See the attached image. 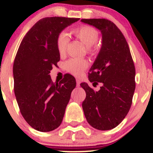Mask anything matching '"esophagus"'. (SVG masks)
<instances>
[{
	"label": "esophagus",
	"instance_id": "1",
	"mask_svg": "<svg viewBox=\"0 0 153 153\" xmlns=\"http://www.w3.org/2000/svg\"><path fill=\"white\" fill-rule=\"evenodd\" d=\"M80 84H81V81H80L79 79H76V86H80Z\"/></svg>",
	"mask_w": 153,
	"mask_h": 153
}]
</instances>
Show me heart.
Masks as SVG:
<instances>
[{
  "mask_svg": "<svg viewBox=\"0 0 153 153\" xmlns=\"http://www.w3.org/2000/svg\"><path fill=\"white\" fill-rule=\"evenodd\" d=\"M75 38L81 41L86 47L89 53H93L94 44L98 39V32L95 28L89 26H81L72 30ZM69 36L65 32H61L57 37L56 45L58 52L61 55H64L69 43ZM88 61L85 59L71 58L65 63V68L67 72L75 76H79L88 67Z\"/></svg>",
  "mask_w": 153,
  "mask_h": 153,
  "instance_id": "1",
  "label": "heart"
}]
</instances>
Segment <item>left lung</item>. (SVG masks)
I'll use <instances>...</instances> for the list:
<instances>
[{
  "label": "left lung",
  "mask_w": 153,
  "mask_h": 153,
  "mask_svg": "<svg viewBox=\"0 0 153 153\" xmlns=\"http://www.w3.org/2000/svg\"><path fill=\"white\" fill-rule=\"evenodd\" d=\"M81 22L99 29L102 35L100 52L89 69L88 78L95 91L86 83L81 86L86 92L82 103L86 121L99 130L116 127L127 115L135 89V69L127 42L114 23L104 18L81 19Z\"/></svg>",
  "instance_id": "1"
}]
</instances>
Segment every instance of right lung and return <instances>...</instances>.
<instances>
[{"mask_svg":"<svg viewBox=\"0 0 153 153\" xmlns=\"http://www.w3.org/2000/svg\"><path fill=\"white\" fill-rule=\"evenodd\" d=\"M79 18L51 17L38 21L21 41L13 64L14 91L21 115L40 132H50L62 122L71 92L76 86L67 74L53 83L49 73L60 61L57 37Z\"/></svg>","mask_w":153,"mask_h":153,"instance_id":"obj_1","label":"right lung"}]
</instances>
